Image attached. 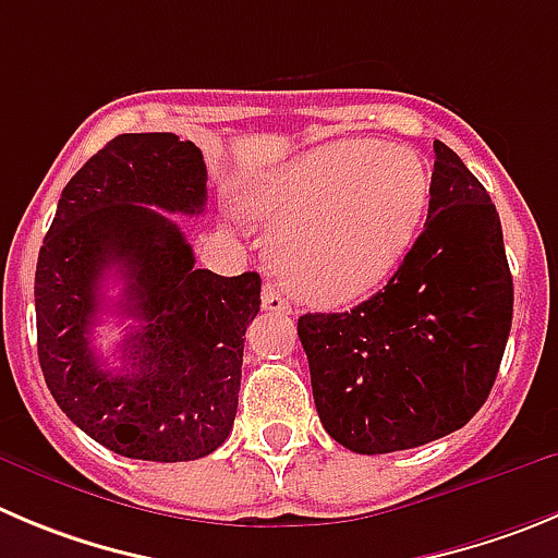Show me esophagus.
Segmentation results:
<instances>
[{
	"label": "esophagus",
	"instance_id": "34e87169",
	"mask_svg": "<svg viewBox=\"0 0 558 558\" xmlns=\"http://www.w3.org/2000/svg\"><path fill=\"white\" fill-rule=\"evenodd\" d=\"M262 308L264 311H272V314H291L289 300H286V296L280 294L278 289H275V283H264Z\"/></svg>",
	"mask_w": 558,
	"mask_h": 558
}]
</instances>
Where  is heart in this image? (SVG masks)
I'll use <instances>...</instances> for the list:
<instances>
[{
	"label": "heart",
	"mask_w": 558,
	"mask_h": 558,
	"mask_svg": "<svg viewBox=\"0 0 558 558\" xmlns=\"http://www.w3.org/2000/svg\"><path fill=\"white\" fill-rule=\"evenodd\" d=\"M432 197L408 145L336 140L286 161L253 197L286 289L314 305L372 294L404 258Z\"/></svg>",
	"instance_id": "b5f03b06"
}]
</instances>
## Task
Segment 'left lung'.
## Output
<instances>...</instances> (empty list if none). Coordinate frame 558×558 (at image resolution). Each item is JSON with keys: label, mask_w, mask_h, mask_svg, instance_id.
<instances>
[{"label": "left lung", "mask_w": 558, "mask_h": 558, "mask_svg": "<svg viewBox=\"0 0 558 558\" xmlns=\"http://www.w3.org/2000/svg\"><path fill=\"white\" fill-rule=\"evenodd\" d=\"M512 303L496 206L435 140L429 215L388 286L352 311L296 322L327 435L390 454L462 429L490 397Z\"/></svg>", "instance_id": "1"}]
</instances>
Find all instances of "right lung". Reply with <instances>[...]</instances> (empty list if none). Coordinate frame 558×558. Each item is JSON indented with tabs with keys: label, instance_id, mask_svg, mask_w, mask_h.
<instances>
[{
	"label": "right lung",
	"instance_id": "1",
	"mask_svg": "<svg viewBox=\"0 0 558 558\" xmlns=\"http://www.w3.org/2000/svg\"><path fill=\"white\" fill-rule=\"evenodd\" d=\"M201 215V148L170 132L109 140L62 190L35 269L38 357L62 413L132 460H201L231 435L244 330L262 308V278L195 269L170 217ZM122 278L118 304L106 275ZM138 322L119 348L121 369L92 352L97 314Z\"/></svg>",
	"mask_w": 558,
	"mask_h": 558
}]
</instances>
